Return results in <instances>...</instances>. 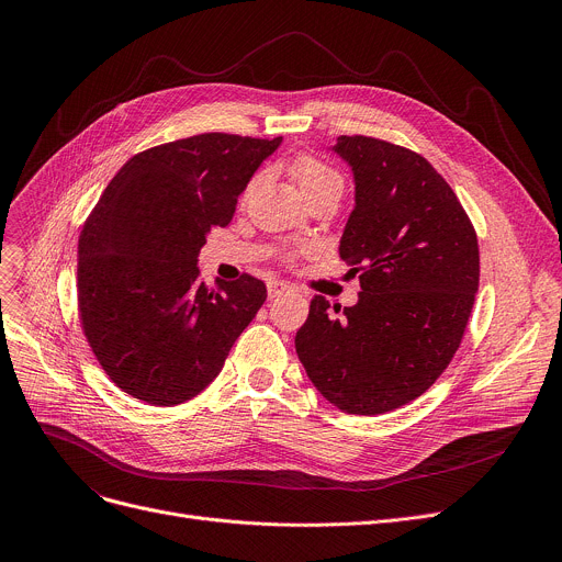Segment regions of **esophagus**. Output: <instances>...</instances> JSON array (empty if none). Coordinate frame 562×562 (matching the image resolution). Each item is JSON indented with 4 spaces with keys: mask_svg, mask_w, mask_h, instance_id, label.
<instances>
[{
    "mask_svg": "<svg viewBox=\"0 0 562 562\" xmlns=\"http://www.w3.org/2000/svg\"><path fill=\"white\" fill-rule=\"evenodd\" d=\"M289 291V286H286V282H282V280H269V297L273 300V297H280L282 293H286Z\"/></svg>",
    "mask_w": 562,
    "mask_h": 562,
    "instance_id": "1",
    "label": "esophagus"
}]
</instances>
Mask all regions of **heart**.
I'll list each match as a JSON object with an SVG mask.
<instances>
[{"mask_svg": "<svg viewBox=\"0 0 562 562\" xmlns=\"http://www.w3.org/2000/svg\"><path fill=\"white\" fill-rule=\"evenodd\" d=\"M289 171H291L293 180L297 182L302 195H306V193H311V191H315L319 187H325L329 182H342L340 173L334 167H329L325 159H319V157H315L311 153L295 155L291 162H289ZM258 182H260L258 176L249 180V184H247V189L243 193V200H247L256 191Z\"/></svg>", "mask_w": 562, "mask_h": 562, "instance_id": "heart-1", "label": "heart"}]
</instances>
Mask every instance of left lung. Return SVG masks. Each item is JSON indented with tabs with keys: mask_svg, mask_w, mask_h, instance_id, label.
<instances>
[{
	"mask_svg": "<svg viewBox=\"0 0 562 562\" xmlns=\"http://www.w3.org/2000/svg\"><path fill=\"white\" fill-rule=\"evenodd\" d=\"M336 150L356 178L340 258L360 273L356 306L313 295L295 351L345 414L378 416L423 395L456 356L480 282L475 228L427 159L367 135Z\"/></svg>",
	"mask_w": 562,
	"mask_h": 562,
	"instance_id": "left-lung-1",
	"label": "left lung"
}]
</instances>
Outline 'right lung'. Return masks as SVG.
Returning <instances> with one entry per match:
<instances>
[{
  "label": "right lung",
  "mask_w": 562,
  "mask_h": 562,
  "mask_svg": "<svg viewBox=\"0 0 562 562\" xmlns=\"http://www.w3.org/2000/svg\"><path fill=\"white\" fill-rule=\"evenodd\" d=\"M202 133L133 155L104 189L77 245V313L104 373L155 407L182 405L222 371L267 300L243 273L209 289L198 256L278 146Z\"/></svg>",
  "instance_id": "1"
}]
</instances>
